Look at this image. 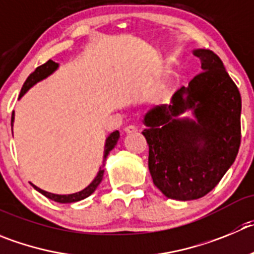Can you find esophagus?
I'll use <instances>...</instances> for the list:
<instances>
[{"label":"esophagus","instance_id":"34e87169","mask_svg":"<svg viewBox=\"0 0 254 254\" xmlns=\"http://www.w3.org/2000/svg\"><path fill=\"white\" fill-rule=\"evenodd\" d=\"M124 131L130 134V132H136L138 131V127H135V125H127V127H124Z\"/></svg>","mask_w":254,"mask_h":254}]
</instances>
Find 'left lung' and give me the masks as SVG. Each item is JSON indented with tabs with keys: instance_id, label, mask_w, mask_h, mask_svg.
Segmentation results:
<instances>
[{
	"instance_id": "8db88e82",
	"label": "left lung",
	"mask_w": 254,
	"mask_h": 254,
	"mask_svg": "<svg viewBox=\"0 0 254 254\" xmlns=\"http://www.w3.org/2000/svg\"><path fill=\"white\" fill-rule=\"evenodd\" d=\"M203 71L182 86L170 105L144 116L149 170L165 196L193 200L209 193L236 160L241 145V94L210 50L193 51ZM195 121L179 120L187 110Z\"/></svg>"
}]
</instances>
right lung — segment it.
Wrapping results in <instances>:
<instances>
[{"instance_id":"1","label":"right lung","mask_w":254,"mask_h":254,"mask_svg":"<svg viewBox=\"0 0 254 254\" xmlns=\"http://www.w3.org/2000/svg\"><path fill=\"white\" fill-rule=\"evenodd\" d=\"M58 67H59V64H56L55 61H52V60H49L47 63H45L44 65L36 67V70H35L32 73H30V76L26 79L25 84H23L22 89H21L20 98L22 96V95H25L26 92H27V90L31 89V87L34 86L35 84H37V82L41 81V80L46 79L49 75H51V73L54 72V71H55ZM13 119H15V114L12 113V118H11V125L13 124ZM119 138H120V134H119V131H118V130H115V131L111 132L108 138H106L105 149H104V159H106V156L109 155V153L113 150L114 146L116 145V143H118V140H119ZM103 177H104V165H103V167H100L98 175L95 177L94 181H92L91 183H90L89 186L86 187V188L82 189L81 191H77V193L66 194V195H60V194L49 193V191L42 190V189H40L39 187L34 186V184H32V187H34V188L36 189L37 191H40L41 194H44L45 196H47L49 199L54 200V202L73 203V202H79V200H82V199H85V198H87L89 195H91V194L95 191V189L98 188L99 184L101 183V181H103Z\"/></svg>"}]
</instances>
